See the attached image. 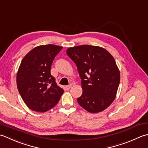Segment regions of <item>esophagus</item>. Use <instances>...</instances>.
<instances>
[{
	"mask_svg": "<svg viewBox=\"0 0 148 148\" xmlns=\"http://www.w3.org/2000/svg\"><path fill=\"white\" fill-rule=\"evenodd\" d=\"M71 87H72V86H71V85L66 86H65V89H66V90H68V89H70Z\"/></svg>",
	"mask_w": 148,
	"mask_h": 148,
	"instance_id": "obj_1",
	"label": "esophagus"
}]
</instances>
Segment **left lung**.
Masks as SVG:
<instances>
[{
    "mask_svg": "<svg viewBox=\"0 0 148 148\" xmlns=\"http://www.w3.org/2000/svg\"><path fill=\"white\" fill-rule=\"evenodd\" d=\"M82 79V94L77 101L91 113L101 112L116 98L120 72L113 56L100 47L80 45L66 50Z\"/></svg>",
    "mask_w": 148,
    "mask_h": 148,
    "instance_id": "1",
    "label": "left lung"
}]
</instances>
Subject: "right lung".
Segmentation results:
<instances>
[{
	"label": "right lung",
	"mask_w": 148,
	"mask_h": 148,
	"mask_svg": "<svg viewBox=\"0 0 148 148\" xmlns=\"http://www.w3.org/2000/svg\"><path fill=\"white\" fill-rule=\"evenodd\" d=\"M62 49L56 45L38 46L23 57L16 74L18 90L27 106L45 112L56 106L64 90L50 73L55 57Z\"/></svg>",
	"instance_id": "right-lung-1"
}]
</instances>
